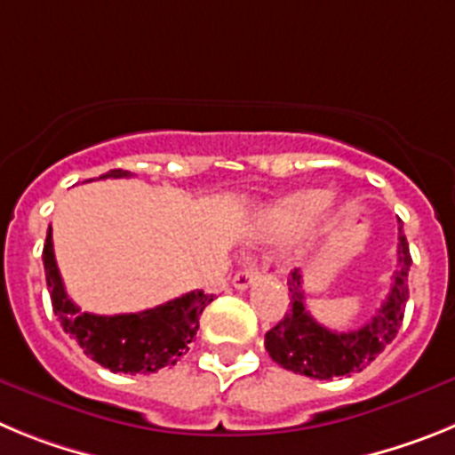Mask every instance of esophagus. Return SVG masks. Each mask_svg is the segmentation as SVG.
I'll list each match as a JSON object with an SVG mask.
<instances>
[{"instance_id": "obj_1", "label": "esophagus", "mask_w": 455, "mask_h": 455, "mask_svg": "<svg viewBox=\"0 0 455 455\" xmlns=\"http://www.w3.org/2000/svg\"><path fill=\"white\" fill-rule=\"evenodd\" d=\"M257 275H259V271H257L255 264H248V267H243L239 273H236L235 277H232V284H235L236 289H241V291H243V289H248L252 283H255Z\"/></svg>"}]
</instances>
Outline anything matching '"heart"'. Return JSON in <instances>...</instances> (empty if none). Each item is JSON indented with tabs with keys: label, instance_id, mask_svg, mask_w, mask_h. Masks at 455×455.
<instances>
[{
	"label": "heart",
	"instance_id": "heart-1",
	"mask_svg": "<svg viewBox=\"0 0 455 455\" xmlns=\"http://www.w3.org/2000/svg\"><path fill=\"white\" fill-rule=\"evenodd\" d=\"M332 198L319 188H299V191L289 193L284 198L277 200L271 209H267L259 220V232L257 236L262 241H284L289 236H293L296 232H300L305 225L312 220V216L319 212V209H331ZM305 255V248H291L287 252L289 264L300 262Z\"/></svg>",
	"mask_w": 455,
	"mask_h": 455
}]
</instances>
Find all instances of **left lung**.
<instances>
[{
    "mask_svg": "<svg viewBox=\"0 0 455 455\" xmlns=\"http://www.w3.org/2000/svg\"><path fill=\"white\" fill-rule=\"evenodd\" d=\"M399 267L392 275V289L387 300L380 305L378 315L363 328L348 332L328 331L316 323L307 312L303 291V277L293 268L289 273V293L291 307L284 319L264 337V347L273 363L283 369L307 378L328 380L335 376H351L371 364L387 344L396 337L403 321L405 300H408V271L412 264L403 225L399 228Z\"/></svg>",
    "mask_w": 455,
    "mask_h": 455,
    "instance_id": "obj_1",
    "label": "left lung"
}]
</instances>
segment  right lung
I'll return each mask as SVG.
<instances>
[{"label":"right lung","instance_id":"add662e5","mask_svg":"<svg viewBox=\"0 0 455 455\" xmlns=\"http://www.w3.org/2000/svg\"><path fill=\"white\" fill-rule=\"evenodd\" d=\"M107 178H130V172L116 168L104 172L102 180ZM43 264L52 307L63 331L77 341L91 360L111 371L155 373L178 363L198 332L203 309L214 300V293L196 289L136 315H91L72 303L63 287L52 246V228L47 230L43 248Z\"/></svg>","mask_w":455,"mask_h":455}]
</instances>
